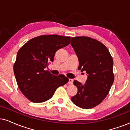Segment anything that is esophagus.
I'll return each instance as SVG.
<instances>
[{"mask_svg": "<svg viewBox=\"0 0 130 130\" xmlns=\"http://www.w3.org/2000/svg\"><path fill=\"white\" fill-rule=\"evenodd\" d=\"M72 83H73V79H69L68 84H72Z\"/></svg>", "mask_w": 130, "mask_h": 130, "instance_id": "obj_1", "label": "esophagus"}]
</instances>
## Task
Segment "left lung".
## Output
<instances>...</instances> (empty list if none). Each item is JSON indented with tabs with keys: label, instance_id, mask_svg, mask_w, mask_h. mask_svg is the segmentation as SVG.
Masks as SVG:
<instances>
[{
	"label": "left lung",
	"instance_id": "obj_1",
	"mask_svg": "<svg viewBox=\"0 0 130 130\" xmlns=\"http://www.w3.org/2000/svg\"><path fill=\"white\" fill-rule=\"evenodd\" d=\"M71 44L78 59V70L88 74L84 84L74 81L78 92L71 100L76 106L89 109L99 105L109 92L114 81L113 59L108 48L92 38L72 37Z\"/></svg>",
	"mask_w": 130,
	"mask_h": 130
}]
</instances>
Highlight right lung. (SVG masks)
<instances>
[{"mask_svg": "<svg viewBox=\"0 0 130 130\" xmlns=\"http://www.w3.org/2000/svg\"><path fill=\"white\" fill-rule=\"evenodd\" d=\"M70 41V37L42 35L28 41L18 51L13 71L20 91L31 102H44L68 82L63 74L52 75L44 69L53 61L56 52Z\"/></svg>", "mask_w": 130, "mask_h": 130, "instance_id": "add662e5", "label": "right lung"}]
</instances>
